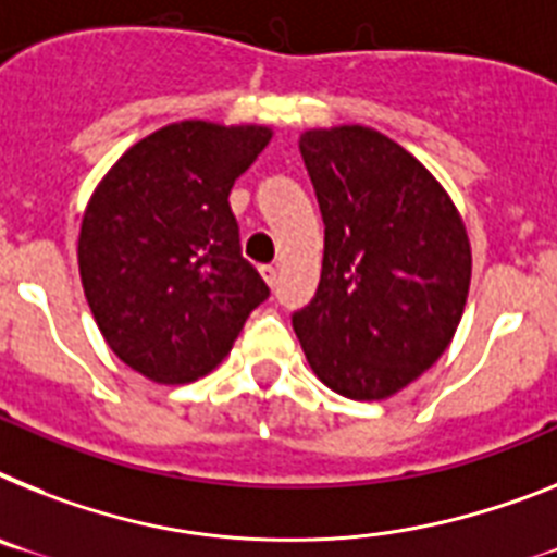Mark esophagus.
Listing matches in <instances>:
<instances>
[{"mask_svg": "<svg viewBox=\"0 0 557 557\" xmlns=\"http://www.w3.org/2000/svg\"><path fill=\"white\" fill-rule=\"evenodd\" d=\"M260 274H263V280L269 283V286H274V283H277V265L274 263L260 265Z\"/></svg>", "mask_w": 557, "mask_h": 557, "instance_id": "34e87169", "label": "esophagus"}]
</instances>
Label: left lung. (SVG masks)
I'll list each match as a JSON object with an SVG mask.
<instances>
[{
  "label": "left lung",
  "instance_id": "1",
  "mask_svg": "<svg viewBox=\"0 0 557 557\" xmlns=\"http://www.w3.org/2000/svg\"><path fill=\"white\" fill-rule=\"evenodd\" d=\"M325 255L294 311L311 371L348 399H387L450 345L470 288V240L436 177L371 127L308 129Z\"/></svg>",
  "mask_w": 557,
  "mask_h": 557
}]
</instances>
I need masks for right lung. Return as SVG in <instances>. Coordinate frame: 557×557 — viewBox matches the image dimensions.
Here are the masks:
<instances>
[{"label": "right lung", "instance_id": "obj_1", "mask_svg": "<svg viewBox=\"0 0 557 557\" xmlns=\"http://www.w3.org/2000/svg\"><path fill=\"white\" fill-rule=\"evenodd\" d=\"M269 127L181 121L115 161L84 209L78 271L112 354L161 385L223 362L269 286L228 207Z\"/></svg>", "mask_w": 557, "mask_h": 557}]
</instances>
